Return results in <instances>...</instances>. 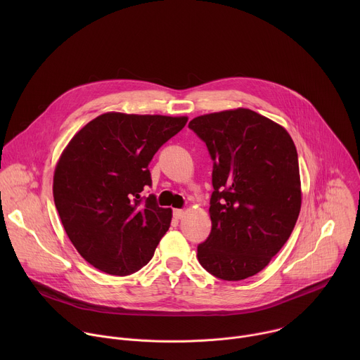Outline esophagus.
<instances>
[{
  "mask_svg": "<svg viewBox=\"0 0 360 360\" xmlns=\"http://www.w3.org/2000/svg\"><path fill=\"white\" fill-rule=\"evenodd\" d=\"M185 215V212L182 210H174V218L175 219H181Z\"/></svg>",
  "mask_w": 360,
  "mask_h": 360,
  "instance_id": "obj_1",
  "label": "esophagus"
}]
</instances>
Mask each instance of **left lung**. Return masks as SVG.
<instances>
[{"label": "left lung", "instance_id": "8db88e82", "mask_svg": "<svg viewBox=\"0 0 360 360\" xmlns=\"http://www.w3.org/2000/svg\"><path fill=\"white\" fill-rule=\"evenodd\" d=\"M188 127L214 160L212 229L198 261L224 281L253 276L282 249L300 212L296 146L282 125L248 108L200 115Z\"/></svg>", "mask_w": 360, "mask_h": 360}]
</instances>
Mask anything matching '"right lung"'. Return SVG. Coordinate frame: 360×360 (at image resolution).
Listing matches in <instances>:
<instances>
[{
	"instance_id": "right-lung-1",
	"label": "right lung",
	"mask_w": 360,
	"mask_h": 360,
	"mask_svg": "<svg viewBox=\"0 0 360 360\" xmlns=\"http://www.w3.org/2000/svg\"><path fill=\"white\" fill-rule=\"evenodd\" d=\"M188 117L105 112L82 127L63 150L53 193L64 229L82 258L117 276L153 256L172 219L150 186L148 165Z\"/></svg>"
}]
</instances>
